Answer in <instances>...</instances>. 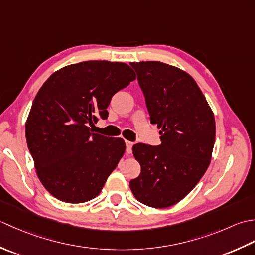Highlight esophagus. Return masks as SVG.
Wrapping results in <instances>:
<instances>
[{
  "label": "esophagus",
  "instance_id": "esophagus-1",
  "mask_svg": "<svg viewBox=\"0 0 255 255\" xmlns=\"http://www.w3.org/2000/svg\"><path fill=\"white\" fill-rule=\"evenodd\" d=\"M126 145H127V153H128V154H131V153H132L133 143L129 142V141H126Z\"/></svg>",
  "mask_w": 255,
  "mask_h": 255
}]
</instances>
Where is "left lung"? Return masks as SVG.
I'll return each instance as SVG.
<instances>
[{"instance_id": "left-lung-1", "label": "left lung", "mask_w": 255, "mask_h": 255, "mask_svg": "<svg viewBox=\"0 0 255 255\" xmlns=\"http://www.w3.org/2000/svg\"><path fill=\"white\" fill-rule=\"evenodd\" d=\"M146 100L149 120L160 128L159 146L137 143L132 150L141 174L129 181L139 202L174 206L199 183L210 164L215 116L194 78L160 61L131 62Z\"/></svg>"}]
</instances>
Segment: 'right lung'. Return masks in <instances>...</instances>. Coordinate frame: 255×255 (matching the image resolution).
<instances>
[{
  "instance_id": "add662e5",
  "label": "right lung",
  "mask_w": 255,
  "mask_h": 255,
  "mask_svg": "<svg viewBox=\"0 0 255 255\" xmlns=\"http://www.w3.org/2000/svg\"><path fill=\"white\" fill-rule=\"evenodd\" d=\"M123 62L82 61L55 71L36 95L26 142L40 183L55 198L81 204L101 193L126 152L121 137L92 133L114 93L135 80Z\"/></svg>"
}]
</instances>
